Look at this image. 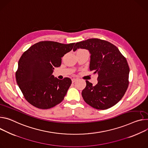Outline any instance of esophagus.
<instances>
[{
  "mask_svg": "<svg viewBox=\"0 0 148 148\" xmlns=\"http://www.w3.org/2000/svg\"><path fill=\"white\" fill-rule=\"evenodd\" d=\"M77 78H73V79H72V83H74V82H75L77 81Z\"/></svg>",
  "mask_w": 148,
  "mask_h": 148,
  "instance_id": "obj_1",
  "label": "esophagus"
}]
</instances>
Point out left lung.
<instances>
[{
    "instance_id": "left-lung-1",
    "label": "left lung",
    "mask_w": 148,
    "mask_h": 148,
    "mask_svg": "<svg viewBox=\"0 0 148 148\" xmlns=\"http://www.w3.org/2000/svg\"><path fill=\"white\" fill-rule=\"evenodd\" d=\"M78 48L89 51L90 70L98 75L96 86L86 81L82 92L84 100L96 109L110 108L122 99L129 86L130 70L126 58L115 45L100 39L77 42L73 51Z\"/></svg>"
}]
</instances>
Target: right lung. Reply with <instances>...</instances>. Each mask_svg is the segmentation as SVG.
I'll use <instances>...</instances> for the list:
<instances>
[{
  "label": "right lung",
  "mask_w": 148,
  "mask_h": 148,
  "mask_svg": "<svg viewBox=\"0 0 148 148\" xmlns=\"http://www.w3.org/2000/svg\"><path fill=\"white\" fill-rule=\"evenodd\" d=\"M75 43L64 44L41 41L23 52L16 72L17 84L25 99L41 109H48L60 103L71 84V79L52 75L54 67L61 64V58L73 48Z\"/></svg>",
  "instance_id": "1"
}]
</instances>
